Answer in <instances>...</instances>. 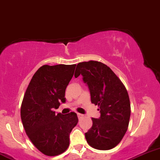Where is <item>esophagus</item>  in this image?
Returning a JSON list of instances; mask_svg holds the SVG:
<instances>
[{
    "label": "esophagus",
    "mask_w": 160,
    "mask_h": 160,
    "mask_svg": "<svg viewBox=\"0 0 160 160\" xmlns=\"http://www.w3.org/2000/svg\"><path fill=\"white\" fill-rule=\"evenodd\" d=\"M83 114H80V113H77V117H78V118H81L82 117H83Z\"/></svg>",
    "instance_id": "34e87169"
}]
</instances>
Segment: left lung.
Segmentation results:
<instances>
[{
  "mask_svg": "<svg viewBox=\"0 0 160 160\" xmlns=\"http://www.w3.org/2000/svg\"><path fill=\"white\" fill-rule=\"evenodd\" d=\"M77 68L75 77L83 76L90 90L91 103L98 105L101 112L99 118H91L93 125L85 133L87 142L96 149H113L128 129L131 115L128 91L110 67L102 62H79Z\"/></svg>",
  "mask_w": 160,
  "mask_h": 160,
  "instance_id": "left-lung-1",
  "label": "left lung"
}]
</instances>
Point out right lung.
<instances>
[{
  "label": "right lung",
  "instance_id": "1",
  "mask_svg": "<svg viewBox=\"0 0 160 160\" xmlns=\"http://www.w3.org/2000/svg\"><path fill=\"white\" fill-rule=\"evenodd\" d=\"M76 64L44 65L35 72L21 107V118L34 146L46 156L64 152L70 146V134L77 125L76 113L56 114L73 76Z\"/></svg>",
  "mask_w": 160,
  "mask_h": 160
}]
</instances>
